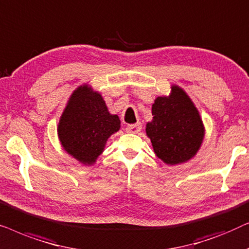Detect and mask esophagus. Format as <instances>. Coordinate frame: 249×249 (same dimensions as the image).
<instances>
[{"label": "esophagus", "mask_w": 249, "mask_h": 249, "mask_svg": "<svg viewBox=\"0 0 249 249\" xmlns=\"http://www.w3.org/2000/svg\"><path fill=\"white\" fill-rule=\"evenodd\" d=\"M142 129V124L141 122H137V124H132L127 125L125 128V131L129 132V134H137V132L141 131Z\"/></svg>", "instance_id": "34e87169"}]
</instances>
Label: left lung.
Returning <instances> with one entry per match:
<instances>
[{
	"mask_svg": "<svg viewBox=\"0 0 249 249\" xmlns=\"http://www.w3.org/2000/svg\"><path fill=\"white\" fill-rule=\"evenodd\" d=\"M152 114V121L146 124V135L156 156L169 165L193 159L202 146L205 128L186 91L172 85L169 96L155 98Z\"/></svg>",
	"mask_w": 249,
	"mask_h": 249,
	"instance_id": "1",
	"label": "left lung"
}]
</instances>
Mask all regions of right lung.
Instances as JSON below:
<instances>
[{
	"label": "right lung",
	"instance_id": "right-lung-1",
	"mask_svg": "<svg viewBox=\"0 0 249 249\" xmlns=\"http://www.w3.org/2000/svg\"><path fill=\"white\" fill-rule=\"evenodd\" d=\"M120 129L105 101L89 85L73 90L60 117L57 136L64 151L85 165H91L104 151L107 139Z\"/></svg>",
	"mask_w": 249,
	"mask_h": 249
}]
</instances>
